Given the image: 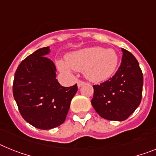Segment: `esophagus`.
Listing matches in <instances>:
<instances>
[{"mask_svg":"<svg viewBox=\"0 0 156 156\" xmlns=\"http://www.w3.org/2000/svg\"><path fill=\"white\" fill-rule=\"evenodd\" d=\"M85 84V82H83V81H80L78 80V82H77V85H78V87L79 88V87H81V86H82V85Z\"/></svg>","mask_w":156,"mask_h":156,"instance_id":"1","label":"esophagus"}]
</instances>
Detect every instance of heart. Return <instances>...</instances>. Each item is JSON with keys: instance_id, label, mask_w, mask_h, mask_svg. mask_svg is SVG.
Wrapping results in <instances>:
<instances>
[{"instance_id": "heart-1", "label": "heart", "mask_w": 156, "mask_h": 156, "mask_svg": "<svg viewBox=\"0 0 156 156\" xmlns=\"http://www.w3.org/2000/svg\"><path fill=\"white\" fill-rule=\"evenodd\" d=\"M118 60V55L113 49L94 47L68 54L66 62L59 60L57 66L63 73H69L70 68L77 71H84L87 79L101 82L108 79L114 74Z\"/></svg>"}]
</instances>
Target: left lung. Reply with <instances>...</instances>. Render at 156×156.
Instances as JSON below:
<instances>
[{"label":"left lung","mask_w":156,"mask_h":156,"mask_svg":"<svg viewBox=\"0 0 156 156\" xmlns=\"http://www.w3.org/2000/svg\"><path fill=\"white\" fill-rule=\"evenodd\" d=\"M122 60L114 76L94 85L91 104L102 118L122 121L140 105L142 98V70L133 54L122 48Z\"/></svg>","instance_id":"8db88e82"}]
</instances>
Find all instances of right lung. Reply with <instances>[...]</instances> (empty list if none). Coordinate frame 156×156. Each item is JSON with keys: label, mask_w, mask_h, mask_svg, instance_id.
<instances>
[{"label": "right lung", "mask_w": 156, "mask_h": 156, "mask_svg": "<svg viewBox=\"0 0 156 156\" xmlns=\"http://www.w3.org/2000/svg\"><path fill=\"white\" fill-rule=\"evenodd\" d=\"M49 47L40 48L23 60L14 77L12 91L23 118L35 128L54 129L65 121L75 84L64 87L56 79V68L46 57Z\"/></svg>", "instance_id": "add662e5"}]
</instances>
